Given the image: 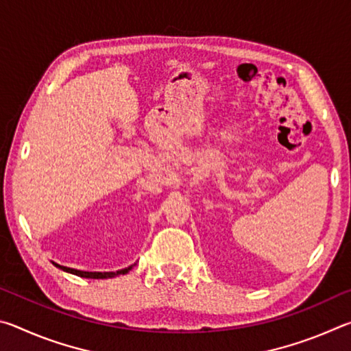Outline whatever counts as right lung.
Masks as SVG:
<instances>
[{
    "mask_svg": "<svg viewBox=\"0 0 351 351\" xmlns=\"http://www.w3.org/2000/svg\"><path fill=\"white\" fill-rule=\"evenodd\" d=\"M57 268H60L63 271L66 272H71V274H75L79 277H85V278H111V277H116V276H121V274H127V272L130 269H133V266L136 265H132L128 266V268L125 269H121V271H116V272H88V271H79V269H73V268H68V266H62L58 263H54Z\"/></svg>",
    "mask_w": 351,
    "mask_h": 351,
    "instance_id": "add662e5",
    "label": "right lung"
}]
</instances>
